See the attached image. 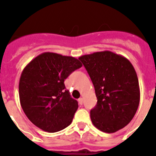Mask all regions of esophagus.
Returning a JSON list of instances; mask_svg holds the SVG:
<instances>
[{
	"label": "esophagus",
	"instance_id": "1",
	"mask_svg": "<svg viewBox=\"0 0 156 156\" xmlns=\"http://www.w3.org/2000/svg\"><path fill=\"white\" fill-rule=\"evenodd\" d=\"M78 102H79L80 105H83V98H80L78 99Z\"/></svg>",
	"mask_w": 156,
	"mask_h": 156
}]
</instances>
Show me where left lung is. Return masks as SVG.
Here are the masks:
<instances>
[{"label": "left lung", "instance_id": "8db88e82", "mask_svg": "<svg viewBox=\"0 0 156 156\" xmlns=\"http://www.w3.org/2000/svg\"><path fill=\"white\" fill-rule=\"evenodd\" d=\"M94 87L97 105L90 110L94 126L115 133L129 123L140 102L137 76L130 62L108 51L79 58Z\"/></svg>", "mask_w": 156, "mask_h": 156}]
</instances>
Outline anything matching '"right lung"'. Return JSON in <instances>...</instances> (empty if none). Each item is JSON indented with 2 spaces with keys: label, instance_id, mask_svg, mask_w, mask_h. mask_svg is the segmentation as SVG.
Instances as JSON below:
<instances>
[{
  "label": "right lung",
  "instance_id": "obj_1",
  "mask_svg": "<svg viewBox=\"0 0 156 156\" xmlns=\"http://www.w3.org/2000/svg\"><path fill=\"white\" fill-rule=\"evenodd\" d=\"M81 66L73 57L44 52L25 67L19 80V100L35 126L55 133L71 124L78 102L66 90L64 81Z\"/></svg>",
  "mask_w": 156,
  "mask_h": 156
}]
</instances>
